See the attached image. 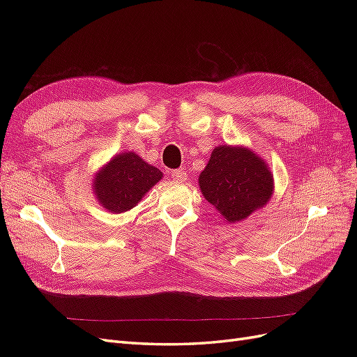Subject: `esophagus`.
Listing matches in <instances>:
<instances>
[{"instance_id": "esophagus-1", "label": "esophagus", "mask_w": 357, "mask_h": 357, "mask_svg": "<svg viewBox=\"0 0 357 357\" xmlns=\"http://www.w3.org/2000/svg\"><path fill=\"white\" fill-rule=\"evenodd\" d=\"M171 178L176 181H185L188 178V172L185 168H178V169H172L171 171Z\"/></svg>"}]
</instances>
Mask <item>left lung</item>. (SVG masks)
<instances>
[{"instance_id": "8db88e82", "label": "left lung", "mask_w": 357, "mask_h": 357, "mask_svg": "<svg viewBox=\"0 0 357 357\" xmlns=\"http://www.w3.org/2000/svg\"><path fill=\"white\" fill-rule=\"evenodd\" d=\"M198 185L204 198L228 223L264 208L274 193V176L266 162L245 146L213 149Z\"/></svg>"}]
</instances>
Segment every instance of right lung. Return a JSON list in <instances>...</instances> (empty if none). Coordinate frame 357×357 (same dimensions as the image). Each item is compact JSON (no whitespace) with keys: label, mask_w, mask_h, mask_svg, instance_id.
Listing matches in <instances>:
<instances>
[{"label":"right lung","mask_w":357,"mask_h":357,"mask_svg":"<svg viewBox=\"0 0 357 357\" xmlns=\"http://www.w3.org/2000/svg\"><path fill=\"white\" fill-rule=\"evenodd\" d=\"M162 177L156 167L137 153L122 152L96 171L92 190L102 208L119 214L132 210Z\"/></svg>","instance_id":"1"}]
</instances>
